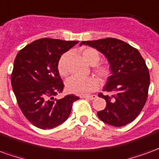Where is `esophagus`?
I'll return each mask as SVG.
<instances>
[{
  "instance_id": "esophagus-1",
  "label": "esophagus",
  "mask_w": 159,
  "mask_h": 159,
  "mask_svg": "<svg viewBox=\"0 0 159 159\" xmlns=\"http://www.w3.org/2000/svg\"><path fill=\"white\" fill-rule=\"evenodd\" d=\"M96 95L95 94H93V95H86V96H83V98H85V99H88V100H94L96 98Z\"/></svg>"
}]
</instances>
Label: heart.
Wrapping results in <instances>:
<instances>
[{
  "label": "heart",
  "instance_id": "obj_1",
  "mask_svg": "<svg viewBox=\"0 0 159 159\" xmlns=\"http://www.w3.org/2000/svg\"><path fill=\"white\" fill-rule=\"evenodd\" d=\"M81 53H82L83 59L88 64H89L90 66H93V68H92L93 72L100 80L105 81L108 78L111 73L110 67L106 64H99L100 60V52H98L96 49L93 48H86L83 49ZM67 57H68V54L66 53L63 54L59 58L58 64H57L58 71L60 74V76H66L69 73L67 64H66ZM66 86L68 92L83 96L98 89L100 87V83H99V81L93 76H89L86 78L71 76L66 81Z\"/></svg>",
  "mask_w": 159,
  "mask_h": 159
}]
</instances>
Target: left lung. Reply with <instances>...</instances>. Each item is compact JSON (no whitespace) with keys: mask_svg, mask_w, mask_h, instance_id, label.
<instances>
[{"mask_svg":"<svg viewBox=\"0 0 159 159\" xmlns=\"http://www.w3.org/2000/svg\"><path fill=\"white\" fill-rule=\"evenodd\" d=\"M83 44L99 50L110 63L111 75L103 89L108 94L99 93L107 107L97 112L98 117L115 127L131 123L140 113L148 96L150 75L142 56L136 48L116 38L84 41Z\"/></svg>","mask_w":159,"mask_h":159,"instance_id":"obj_1","label":"left lung"}]
</instances>
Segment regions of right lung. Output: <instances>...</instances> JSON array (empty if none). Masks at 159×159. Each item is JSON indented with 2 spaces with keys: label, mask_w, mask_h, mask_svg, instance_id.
Returning a JSON list of instances; mask_svg holds the SVG:
<instances>
[{
  "label": "right lung",
  "mask_w": 159,
  "mask_h": 159,
  "mask_svg": "<svg viewBox=\"0 0 159 159\" xmlns=\"http://www.w3.org/2000/svg\"><path fill=\"white\" fill-rule=\"evenodd\" d=\"M76 41L42 38L22 48L16 56L11 83L20 110L29 122L39 129H52L65 122L74 101L79 97L69 94L57 100L64 83L57 68L64 52Z\"/></svg>",
  "instance_id": "obj_1"
}]
</instances>
